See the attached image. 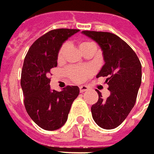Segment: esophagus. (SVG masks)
<instances>
[{
  "mask_svg": "<svg viewBox=\"0 0 154 154\" xmlns=\"http://www.w3.org/2000/svg\"><path fill=\"white\" fill-rule=\"evenodd\" d=\"M79 89H80V92H84V91L89 90V87L87 85H81L79 87Z\"/></svg>",
  "mask_w": 154,
  "mask_h": 154,
  "instance_id": "1",
  "label": "esophagus"
}]
</instances>
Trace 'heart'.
<instances>
[{
    "mask_svg": "<svg viewBox=\"0 0 154 154\" xmlns=\"http://www.w3.org/2000/svg\"><path fill=\"white\" fill-rule=\"evenodd\" d=\"M90 45H94L91 42L89 41H83L81 42L79 45V47H80V50H84V48ZM68 49V44L64 43L61 45V47L59 48L58 52H57V61L58 62H63L64 60V57H65V54H66V51ZM68 76L70 77V79L76 83H81L84 81L87 77L90 76V70L88 67H85V66H81V67H69L67 70H66Z\"/></svg>",
    "mask_w": 154,
    "mask_h": 154,
    "instance_id": "b5f03b06",
    "label": "heart"
}]
</instances>
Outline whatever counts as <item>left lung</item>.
I'll return each instance as SVG.
<instances>
[{"label":"left lung","mask_w":154,"mask_h":154,"mask_svg":"<svg viewBox=\"0 0 154 154\" xmlns=\"http://www.w3.org/2000/svg\"><path fill=\"white\" fill-rule=\"evenodd\" d=\"M95 40L103 51L105 64L97 77H107L110 96L103 99L98 93L97 103L92 105L95 122L104 129H113L123 122L134 108L141 84V64L136 53L117 35L108 32L83 31Z\"/></svg>","instance_id":"left-lung-1"}]
</instances>
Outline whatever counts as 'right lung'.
Instances as JSON below:
<instances>
[{"label": "right lung", "instance_id": "obj_1", "mask_svg": "<svg viewBox=\"0 0 154 154\" xmlns=\"http://www.w3.org/2000/svg\"><path fill=\"white\" fill-rule=\"evenodd\" d=\"M78 29L51 30L31 45L24 59L20 85L26 110L31 119L45 130H57L67 121L71 104L79 95L77 86L51 90V69L57 65L61 45Z\"/></svg>", "mask_w": 154, "mask_h": 154}]
</instances>
